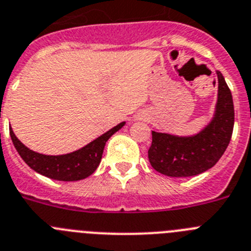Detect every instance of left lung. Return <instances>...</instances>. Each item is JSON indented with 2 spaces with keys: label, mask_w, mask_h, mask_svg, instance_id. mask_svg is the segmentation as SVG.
Wrapping results in <instances>:
<instances>
[{
  "label": "left lung",
  "mask_w": 251,
  "mask_h": 251,
  "mask_svg": "<svg viewBox=\"0 0 251 251\" xmlns=\"http://www.w3.org/2000/svg\"><path fill=\"white\" fill-rule=\"evenodd\" d=\"M218 102L209 125L194 136H175L152 131L149 161L159 173L186 177L209 170L229 145L234 128V103L224 76L218 71Z\"/></svg>",
  "instance_id": "8db88e82"
}]
</instances>
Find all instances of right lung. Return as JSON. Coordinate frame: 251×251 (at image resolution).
<instances>
[{
    "label": "right lung",
    "mask_w": 251,
    "mask_h": 251,
    "mask_svg": "<svg viewBox=\"0 0 251 251\" xmlns=\"http://www.w3.org/2000/svg\"><path fill=\"white\" fill-rule=\"evenodd\" d=\"M124 125L125 123L119 124L80 150L57 156L42 155L30 150L16 137L12 128H10V135L20 156L36 173L58 181H77L94 174L101 161L106 141Z\"/></svg>",
    "instance_id": "obj_1"
}]
</instances>
